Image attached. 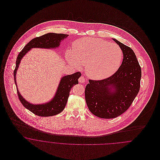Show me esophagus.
<instances>
[{"mask_svg":"<svg viewBox=\"0 0 160 160\" xmlns=\"http://www.w3.org/2000/svg\"><path fill=\"white\" fill-rule=\"evenodd\" d=\"M78 82H79L80 83H84V82H85V78H84V76H82L78 78Z\"/></svg>","mask_w":160,"mask_h":160,"instance_id":"1","label":"esophagus"}]
</instances>
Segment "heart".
<instances>
[{
    "mask_svg": "<svg viewBox=\"0 0 160 160\" xmlns=\"http://www.w3.org/2000/svg\"><path fill=\"white\" fill-rule=\"evenodd\" d=\"M66 58L76 68L85 65L89 77L102 79L113 75L119 68L122 52L114 43L99 38H83L73 42L72 51H67Z\"/></svg>",
    "mask_w": 160,
    "mask_h": 160,
    "instance_id": "heart-1",
    "label": "heart"
}]
</instances>
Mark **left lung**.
Listing matches in <instances>:
<instances>
[{
	"mask_svg": "<svg viewBox=\"0 0 160 160\" xmlns=\"http://www.w3.org/2000/svg\"><path fill=\"white\" fill-rule=\"evenodd\" d=\"M122 50V64L112 76L101 80H89L85 99L89 110L104 119L115 118L126 112L137 96L140 87L141 67L133 50L116 39Z\"/></svg>",
	"mask_w": 160,
	"mask_h": 160,
	"instance_id": "obj_1",
	"label": "left lung"
}]
</instances>
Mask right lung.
<instances>
[{
	"label": "right lung",
	"instance_id": "obj_1",
	"mask_svg": "<svg viewBox=\"0 0 160 160\" xmlns=\"http://www.w3.org/2000/svg\"><path fill=\"white\" fill-rule=\"evenodd\" d=\"M67 37H68V35L67 34L48 33L41 37L33 38L24 46L23 50L19 53L17 56L16 60V66L14 71V76L15 85L17 86L18 98L23 106L37 116L43 117L52 116L59 114L62 112L67 104L71 89L73 87V86L78 83V79L81 76V72H77L73 74L63 77L61 78L58 90L53 98L48 102L43 104H32L24 99L18 90L15 76L18 65L22 58L31 48H53L58 47L60 45L61 41Z\"/></svg>",
	"mask_w": 160,
	"mask_h": 160
}]
</instances>
